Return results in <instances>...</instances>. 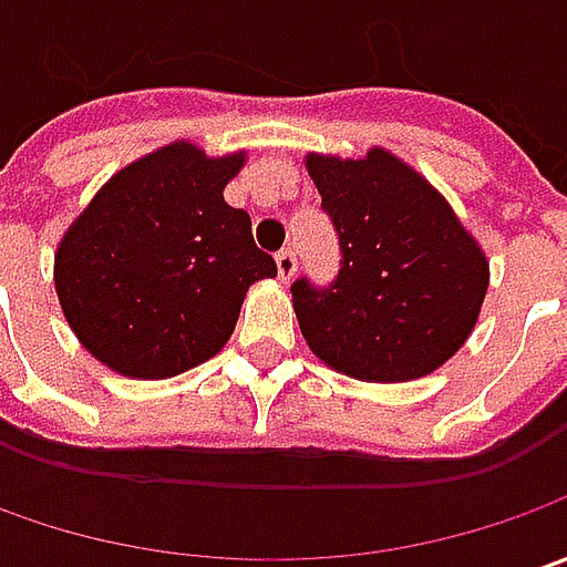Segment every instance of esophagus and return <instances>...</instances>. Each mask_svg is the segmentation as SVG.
Wrapping results in <instances>:
<instances>
[{
  "instance_id": "1",
  "label": "esophagus",
  "mask_w": 567,
  "mask_h": 567,
  "mask_svg": "<svg viewBox=\"0 0 567 567\" xmlns=\"http://www.w3.org/2000/svg\"><path fill=\"white\" fill-rule=\"evenodd\" d=\"M274 261H277V277H280V280H290V277L296 274V255L290 249L277 251V258H274Z\"/></svg>"
}]
</instances>
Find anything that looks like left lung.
<instances>
[{
    "instance_id": "left-lung-1",
    "label": "left lung",
    "mask_w": 567,
    "mask_h": 567,
    "mask_svg": "<svg viewBox=\"0 0 567 567\" xmlns=\"http://www.w3.org/2000/svg\"><path fill=\"white\" fill-rule=\"evenodd\" d=\"M334 220L340 274L328 290L293 284L309 350L360 381H413L445 365L473 334L489 261L447 198L384 147L306 154Z\"/></svg>"
}]
</instances>
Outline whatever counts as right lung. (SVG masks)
Returning <instances> with one entry per match:
<instances>
[{
	"mask_svg": "<svg viewBox=\"0 0 567 567\" xmlns=\"http://www.w3.org/2000/svg\"><path fill=\"white\" fill-rule=\"evenodd\" d=\"M246 151L169 142L110 176L62 233L53 284L81 347L125 379H173L224 350L255 280L277 274L224 202Z\"/></svg>",
	"mask_w": 567,
	"mask_h": 567,
	"instance_id": "right-lung-1",
	"label": "right lung"
}]
</instances>
